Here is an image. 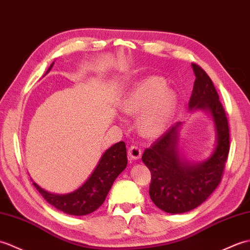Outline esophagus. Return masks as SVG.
Returning a JSON list of instances; mask_svg holds the SVG:
<instances>
[{
	"mask_svg": "<svg viewBox=\"0 0 250 250\" xmlns=\"http://www.w3.org/2000/svg\"><path fill=\"white\" fill-rule=\"evenodd\" d=\"M141 154H142L141 148L138 146H135V144L134 146H131L128 149V156H129L130 160L139 159L141 157Z\"/></svg>",
	"mask_w": 250,
	"mask_h": 250,
	"instance_id": "34e87169",
	"label": "esophagus"
}]
</instances>
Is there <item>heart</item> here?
I'll use <instances>...</instances> for the list:
<instances>
[{
    "instance_id": "b5f03b06",
    "label": "heart",
    "mask_w": 250,
    "mask_h": 250,
    "mask_svg": "<svg viewBox=\"0 0 250 250\" xmlns=\"http://www.w3.org/2000/svg\"><path fill=\"white\" fill-rule=\"evenodd\" d=\"M176 95L167 90V83L158 77H149L137 83L121 104L129 115L142 113L138 121L139 130L146 137H156L166 131L176 109Z\"/></svg>"
}]
</instances>
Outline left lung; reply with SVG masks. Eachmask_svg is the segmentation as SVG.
I'll return each instance as SVG.
<instances>
[{"label": "left lung", "mask_w": 250, "mask_h": 250, "mask_svg": "<svg viewBox=\"0 0 250 250\" xmlns=\"http://www.w3.org/2000/svg\"><path fill=\"white\" fill-rule=\"evenodd\" d=\"M196 76L189 109H208L213 115L217 130V146L205 162L183 163L177 153L176 123L157 138L142 155V160L151 171L149 197L157 208L171 214H180L199 207L209 197L223 177L230 149L228 119L218 93L208 75L198 64L192 63Z\"/></svg>", "instance_id": "1"}]
</instances>
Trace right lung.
Listing matches in <instances>:
<instances>
[{
	"instance_id": "1",
	"label": "right lung",
	"mask_w": 250,
	"mask_h": 250,
	"mask_svg": "<svg viewBox=\"0 0 250 250\" xmlns=\"http://www.w3.org/2000/svg\"><path fill=\"white\" fill-rule=\"evenodd\" d=\"M50 65L48 71L51 69ZM127 166L126 144L124 141L115 143L102 156L92 175L80 188L68 195H53L45 191L33 183L46 201L62 212L83 216L96 210L104 203L114 180Z\"/></svg>"
}]
</instances>
